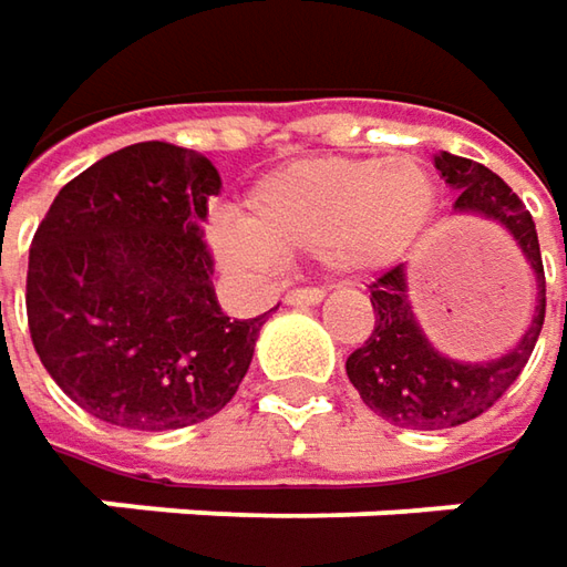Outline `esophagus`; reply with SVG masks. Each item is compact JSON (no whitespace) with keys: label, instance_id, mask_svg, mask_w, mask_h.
<instances>
[{"label":"esophagus","instance_id":"1","mask_svg":"<svg viewBox=\"0 0 567 567\" xmlns=\"http://www.w3.org/2000/svg\"><path fill=\"white\" fill-rule=\"evenodd\" d=\"M322 298H326L322 288H298V291H288V295H285V303H288V307H313V303H320Z\"/></svg>","mask_w":567,"mask_h":567}]
</instances>
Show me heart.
Returning <instances> with one entry per match:
<instances>
[{
	"instance_id": "b5f03b06",
	"label": "heart",
	"mask_w": 567,
	"mask_h": 567,
	"mask_svg": "<svg viewBox=\"0 0 567 567\" xmlns=\"http://www.w3.org/2000/svg\"><path fill=\"white\" fill-rule=\"evenodd\" d=\"M433 209V168L411 153L310 159L260 178L241 225H216L209 245L225 269L241 276H260L288 254H317L339 276H370L414 250Z\"/></svg>"
}]
</instances>
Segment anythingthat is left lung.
<instances>
[{
    "label": "left lung",
    "instance_id": "obj_1",
    "mask_svg": "<svg viewBox=\"0 0 567 567\" xmlns=\"http://www.w3.org/2000/svg\"><path fill=\"white\" fill-rule=\"evenodd\" d=\"M436 168L445 185L455 190L452 209L461 216H480L502 225L515 238L520 257L537 279V307L527 329L496 361H455L442 354L420 329L408 298V266L382 272L370 285L373 332L344 361L348 380L361 392V401L382 420L404 430H449L489 411L508 385L520 377L546 317V276L539 257L537 225L517 200L512 187L496 172L464 159L455 153H440Z\"/></svg>",
    "mask_w": 567,
    "mask_h": 567
}]
</instances>
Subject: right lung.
<instances>
[{
  "label": "right lung",
  "instance_id": "1",
  "mask_svg": "<svg viewBox=\"0 0 567 567\" xmlns=\"http://www.w3.org/2000/svg\"><path fill=\"white\" fill-rule=\"evenodd\" d=\"M219 172L144 141L59 190L28 264L33 348L55 385L112 426L166 433L219 414L260 329L225 317L204 245Z\"/></svg>",
  "mask_w": 567,
  "mask_h": 567
}]
</instances>
